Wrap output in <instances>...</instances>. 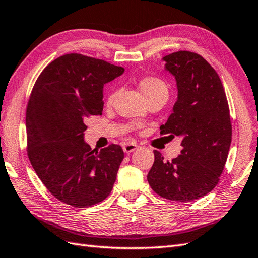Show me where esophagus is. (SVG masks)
<instances>
[{
    "mask_svg": "<svg viewBox=\"0 0 258 258\" xmlns=\"http://www.w3.org/2000/svg\"><path fill=\"white\" fill-rule=\"evenodd\" d=\"M138 149H139V146H138V144H135V143H126L123 146V151L126 153V154H130V153H132Z\"/></svg>",
    "mask_w": 258,
    "mask_h": 258,
    "instance_id": "obj_1",
    "label": "esophagus"
}]
</instances>
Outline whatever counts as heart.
<instances>
[{"label": "heart", "mask_w": 258, "mask_h": 258, "mask_svg": "<svg viewBox=\"0 0 258 258\" xmlns=\"http://www.w3.org/2000/svg\"><path fill=\"white\" fill-rule=\"evenodd\" d=\"M139 87L143 95L149 101L153 97L156 96H167L168 95V87L165 82L163 80L155 78V76H144L139 81ZM116 96V91L112 90L107 93L106 95V104L107 105H112L114 102V98Z\"/></svg>", "instance_id": "b5f03b06"}]
</instances>
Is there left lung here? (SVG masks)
<instances>
[{
    "label": "left lung",
    "instance_id": "1",
    "mask_svg": "<svg viewBox=\"0 0 258 258\" xmlns=\"http://www.w3.org/2000/svg\"><path fill=\"white\" fill-rule=\"evenodd\" d=\"M163 61L176 80L177 101L161 134L180 136L183 150L171 162L154 151L147 180L164 199L190 202L220 180L232 142L229 107L220 76L199 54L178 51Z\"/></svg>",
    "mask_w": 258,
    "mask_h": 258
}]
</instances>
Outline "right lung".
Returning <instances> with one entry per match:
<instances>
[{"instance_id": "obj_1", "label": "right lung", "mask_w": 258, "mask_h": 258, "mask_svg": "<svg viewBox=\"0 0 258 258\" xmlns=\"http://www.w3.org/2000/svg\"><path fill=\"white\" fill-rule=\"evenodd\" d=\"M124 69L82 54H65L42 71L26 108L27 155L50 193L65 204L87 207L112 191L124 158L111 144L92 150L85 120L102 115L104 84Z\"/></svg>"}]
</instances>
